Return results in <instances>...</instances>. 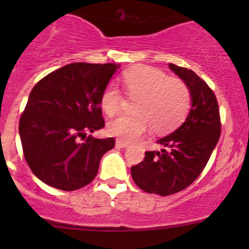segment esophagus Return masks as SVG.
Wrapping results in <instances>:
<instances>
[{
  "label": "esophagus",
  "mask_w": 249,
  "mask_h": 249,
  "mask_svg": "<svg viewBox=\"0 0 249 249\" xmlns=\"http://www.w3.org/2000/svg\"><path fill=\"white\" fill-rule=\"evenodd\" d=\"M115 147L117 148H127L129 147V143L125 142L123 140H117L115 141Z\"/></svg>",
  "instance_id": "34e87169"
}]
</instances>
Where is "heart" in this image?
<instances>
[{
	"instance_id": "obj_1",
	"label": "heart",
	"mask_w": 249,
	"mask_h": 249,
	"mask_svg": "<svg viewBox=\"0 0 249 249\" xmlns=\"http://www.w3.org/2000/svg\"><path fill=\"white\" fill-rule=\"evenodd\" d=\"M123 84L127 95L139 97L132 115H119L107 125L112 136L124 141H135L150 127L155 132L175 129L190 108V91L179 79L170 78L154 67H137L123 74ZM123 94L114 83H109L102 91L100 105L107 115H114L120 109Z\"/></svg>"
}]
</instances>
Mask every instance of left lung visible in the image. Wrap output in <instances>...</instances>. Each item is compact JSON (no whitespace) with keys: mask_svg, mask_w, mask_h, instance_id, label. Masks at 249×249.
I'll use <instances>...</instances> for the list:
<instances>
[{"mask_svg":"<svg viewBox=\"0 0 249 249\" xmlns=\"http://www.w3.org/2000/svg\"><path fill=\"white\" fill-rule=\"evenodd\" d=\"M169 67L189 89V114L172 134L158 140L161 149L145 152L144 160L131 167L137 187L160 196L189 187L205 169L220 136L218 102L210 87L192 70L173 64Z\"/></svg>","mask_w":249,"mask_h":249,"instance_id":"left-lung-1","label":"left lung"}]
</instances>
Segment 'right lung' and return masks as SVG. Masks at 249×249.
Masks as SVG:
<instances>
[{
  "instance_id": "1",
  "label": "right lung",
  "mask_w": 249,
  "mask_h": 249,
  "mask_svg": "<svg viewBox=\"0 0 249 249\" xmlns=\"http://www.w3.org/2000/svg\"><path fill=\"white\" fill-rule=\"evenodd\" d=\"M119 67L74 62L49 73L31 90L19 135L25 160L42 182L71 192L96 177L102 155L115 141L80 140L105 126L100 99Z\"/></svg>"
}]
</instances>
